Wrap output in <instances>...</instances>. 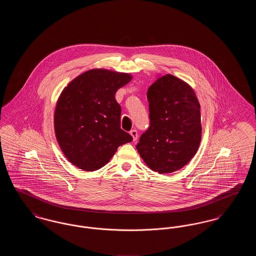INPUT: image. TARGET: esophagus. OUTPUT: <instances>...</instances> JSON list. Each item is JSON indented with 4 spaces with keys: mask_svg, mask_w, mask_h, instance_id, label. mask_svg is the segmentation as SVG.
I'll use <instances>...</instances> for the list:
<instances>
[{
    "mask_svg": "<svg viewBox=\"0 0 256 256\" xmlns=\"http://www.w3.org/2000/svg\"><path fill=\"white\" fill-rule=\"evenodd\" d=\"M130 134L132 136L134 141H136V140H137V138H138V132H137V130H132L130 132Z\"/></svg>",
    "mask_w": 256,
    "mask_h": 256,
    "instance_id": "esophagus-1",
    "label": "esophagus"
}]
</instances>
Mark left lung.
<instances>
[{
	"label": "left lung",
	"instance_id": "1",
	"mask_svg": "<svg viewBox=\"0 0 256 256\" xmlns=\"http://www.w3.org/2000/svg\"><path fill=\"white\" fill-rule=\"evenodd\" d=\"M150 128L136 148L144 162L159 174L184 167L202 139L200 106L192 87L167 74L148 89Z\"/></svg>",
	"mask_w": 256,
	"mask_h": 256
}]
</instances>
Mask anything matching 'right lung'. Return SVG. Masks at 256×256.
Segmentation results:
<instances>
[{
    "mask_svg": "<svg viewBox=\"0 0 256 256\" xmlns=\"http://www.w3.org/2000/svg\"><path fill=\"white\" fill-rule=\"evenodd\" d=\"M130 74L92 69L63 89L54 111V132L61 150L82 170L104 167L118 146L132 142L121 128L115 94L132 80Z\"/></svg>",
    "mask_w": 256,
    "mask_h": 256,
    "instance_id": "right-lung-1",
    "label": "right lung"
}]
</instances>
